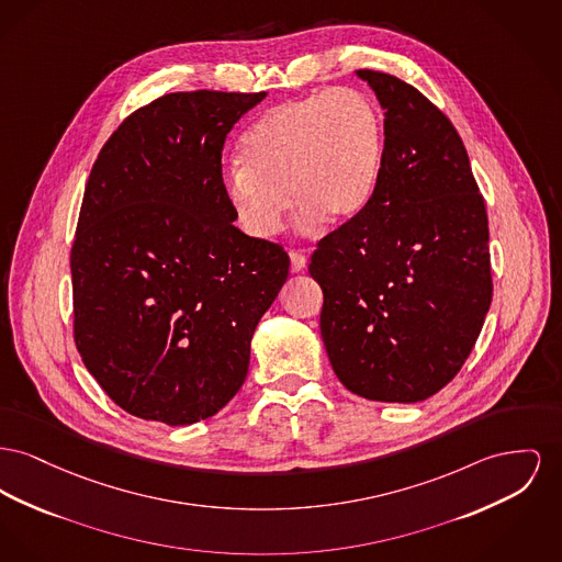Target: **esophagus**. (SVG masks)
Wrapping results in <instances>:
<instances>
[{"label": "esophagus", "instance_id": "obj_1", "mask_svg": "<svg viewBox=\"0 0 562 562\" xmlns=\"http://www.w3.org/2000/svg\"><path fill=\"white\" fill-rule=\"evenodd\" d=\"M289 257H291V271H293V273H299V271H303V269H305V265H307V257H305L303 252H299V250H291V252H289Z\"/></svg>", "mask_w": 562, "mask_h": 562}]
</instances>
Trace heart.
<instances>
[{"instance_id":"1","label":"heart","mask_w":562,"mask_h":562,"mask_svg":"<svg viewBox=\"0 0 562 562\" xmlns=\"http://www.w3.org/2000/svg\"><path fill=\"white\" fill-rule=\"evenodd\" d=\"M382 155L384 119L367 93L348 87L310 93L269 108L244 133L241 166L225 171V195L255 237L282 229L289 195L303 232L321 221L344 225L373 195Z\"/></svg>"}]
</instances>
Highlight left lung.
Masks as SVG:
<instances>
[{
    "instance_id": "1",
    "label": "left lung",
    "mask_w": 562,
    "mask_h": 562,
    "mask_svg": "<svg viewBox=\"0 0 562 562\" xmlns=\"http://www.w3.org/2000/svg\"><path fill=\"white\" fill-rule=\"evenodd\" d=\"M357 76L384 110L382 167L363 212L318 241L310 276L339 382L416 403L461 371L488 314V216L448 116L396 76Z\"/></svg>"
}]
</instances>
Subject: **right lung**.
Returning a JSON list of instances; mask_svg holds the SVG:
<instances>
[{
    "label": "right lung",
    "instance_id": "1",
    "mask_svg": "<svg viewBox=\"0 0 562 562\" xmlns=\"http://www.w3.org/2000/svg\"><path fill=\"white\" fill-rule=\"evenodd\" d=\"M267 93H169L135 110L91 169L71 246L74 339L119 407L169 427L221 412L289 278L282 246L239 232L223 146Z\"/></svg>",
    "mask_w": 562,
    "mask_h": 562
}]
</instances>
